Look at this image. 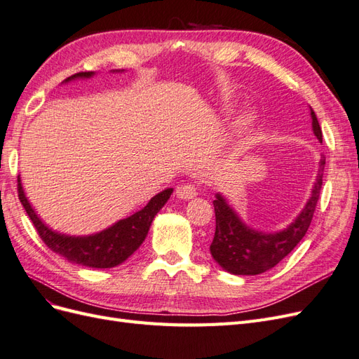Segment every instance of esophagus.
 Returning a JSON list of instances; mask_svg holds the SVG:
<instances>
[{
  "mask_svg": "<svg viewBox=\"0 0 359 359\" xmlns=\"http://www.w3.org/2000/svg\"><path fill=\"white\" fill-rule=\"evenodd\" d=\"M177 196L181 199H193L198 194V189L194 187V184H181L177 187Z\"/></svg>",
  "mask_w": 359,
  "mask_h": 359,
  "instance_id": "1",
  "label": "esophagus"
}]
</instances>
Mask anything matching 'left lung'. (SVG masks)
Masks as SVG:
<instances>
[{
    "label": "left lung",
    "instance_id": "obj_1",
    "mask_svg": "<svg viewBox=\"0 0 359 359\" xmlns=\"http://www.w3.org/2000/svg\"><path fill=\"white\" fill-rule=\"evenodd\" d=\"M313 132L322 142V130L311 111ZM325 158L320 160L316 184L306 208L287 229L278 233H260L247 227L227 206L220 194L214 201L215 233L210 252L215 262L236 276H256L274 268L307 233L320 196Z\"/></svg>",
    "mask_w": 359,
    "mask_h": 359
}]
</instances>
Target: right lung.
<instances>
[{
	"instance_id": "add662e5",
	"label": "right lung",
	"mask_w": 359,
	"mask_h": 359,
	"mask_svg": "<svg viewBox=\"0 0 359 359\" xmlns=\"http://www.w3.org/2000/svg\"><path fill=\"white\" fill-rule=\"evenodd\" d=\"M93 72L76 73L72 78H90ZM172 189L163 190L157 196L151 199L142 210L133 215L115 223L109 229L90 236H67L50 231L48 226L41 223L34 210L28 203L20 180L18 178V196L20 203L34 224L41 241L52 252L66 257L70 262L91 268H112L132 256L144 243L149 231V226L154 220V215L161 210V206L170 198Z\"/></svg>"
}]
</instances>
